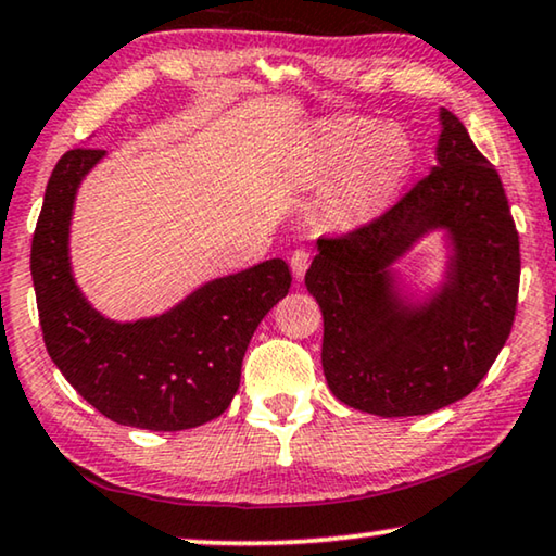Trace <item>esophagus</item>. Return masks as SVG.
<instances>
[{
  "instance_id": "1",
  "label": "esophagus",
  "mask_w": 556,
  "mask_h": 556,
  "mask_svg": "<svg viewBox=\"0 0 556 556\" xmlns=\"http://www.w3.org/2000/svg\"><path fill=\"white\" fill-rule=\"evenodd\" d=\"M309 262H312V252L304 250V247H296V250H292V254H289V267H292V275L296 279H302L306 275Z\"/></svg>"
}]
</instances>
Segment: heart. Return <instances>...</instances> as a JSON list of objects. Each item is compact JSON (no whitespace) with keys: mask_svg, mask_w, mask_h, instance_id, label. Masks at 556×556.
I'll use <instances>...</instances> for the list:
<instances>
[{"mask_svg":"<svg viewBox=\"0 0 556 556\" xmlns=\"http://www.w3.org/2000/svg\"><path fill=\"white\" fill-rule=\"evenodd\" d=\"M312 156L321 172H334L327 206L339 225H357L382 212L407 185L414 167L407 131L367 119L319 124Z\"/></svg>","mask_w":556,"mask_h":556,"instance_id":"obj_1","label":"heart"}]
</instances>
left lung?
Segmentation results:
<instances>
[{
  "label": "left lung",
  "mask_w": 556,
  "mask_h": 556,
  "mask_svg": "<svg viewBox=\"0 0 556 556\" xmlns=\"http://www.w3.org/2000/svg\"><path fill=\"white\" fill-rule=\"evenodd\" d=\"M437 164L392 210L339 239H317L304 285L325 317L331 394L377 417H417L475 392L507 342L519 292V235L502 179L450 110ZM432 230L451 254L417 298L393 264Z\"/></svg>",
  "instance_id": "1"
}]
</instances>
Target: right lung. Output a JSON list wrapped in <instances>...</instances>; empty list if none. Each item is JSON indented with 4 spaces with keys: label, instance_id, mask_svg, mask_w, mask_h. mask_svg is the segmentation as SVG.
Listing matches in <instances>:
<instances>
[{
    "label": "right lung",
    "instance_id": "right-lung-1",
    "mask_svg": "<svg viewBox=\"0 0 556 556\" xmlns=\"http://www.w3.org/2000/svg\"><path fill=\"white\" fill-rule=\"evenodd\" d=\"M104 154L70 149L49 177L31 239V281L47 352L106 419L152 432L192 429L217 419L235 400L254 329L285 300L292 275L285 260H267L204 281L156 317H104L81 294L70 260L74 199Z\"/></svg>",
    "mask_w": 556,
    "mask_h": 556
}]
</instances>
